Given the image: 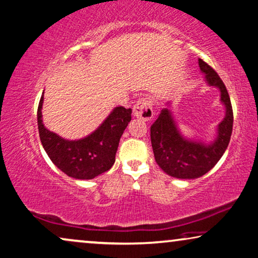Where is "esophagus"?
I'll return each mask as SVG.
<instances>
[{"mask_svg":"<svg viewBox=\"0 0 258 258\" xmlns=\"http://www.w3.org/2000/svg\"><path fill=\"white\" fill-rule=\"evenodd\" d=\"M134 116L137 118H142L144 121H150L154 117V109H152V104L147 99H140L134 104L133 108Z\"/></svg>","mask_w":258,"mask_h":258,"instance_id":"34e87169","label":"esophagus"}]
</instances>
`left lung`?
Here are the masks:
<instances>
[{"instance_id":"left-lung-1","label":"left lung","mask_w":258,"mask_h":258,"mask_svg":"<svg viewBox=\"0 0 258 258\" xmlns=\"http://www.w3.org/2000/svg\"><path fill=\"white\" fill-rule=\"evenodd\" d=\"M199 67L205 74L206 83L219 88L220 100L226 108L225 117L219 123L214 141L204 143L182 136L170 109L171 102H167V107L163 108L150 129L157 164L164 172L179 179H196L212 170L225 154L233 132V108L225 84L203 59H199Z\"/></svg>"}]
</instances>
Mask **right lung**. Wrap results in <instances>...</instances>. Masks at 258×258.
I'll use <instances>...</instances> for the list:
<instances>
[{"label": "right lung", "mask_w": 258, "mask_h": 258, "mask_svg": "<svg viewBox=\"0 0 258 258\" xmlns=\"http://www.w3.org/2000/svg\"><path fill=\"white\" fill-rule=\"evenodd\" d=\"M44 94V93H43ZM44 95L37 110L40 142L52 163L69 177L87 180L110 170L115 163L120 138L132 121V109L116 107L99 128L80 140H65L43 123Z\"/></svg>", "instance_id": "obj_1"}]
</instances>
